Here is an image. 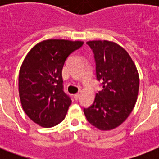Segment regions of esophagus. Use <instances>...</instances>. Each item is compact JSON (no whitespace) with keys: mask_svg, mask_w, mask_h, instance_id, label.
I'll return each mask as SVG.
<instances>
[{"mask_svg":"<svg viewBox=\"0 0 159 159\" xmlns=\"http://www.w3.org/2000/svg\"><path fill=\"white\" fill-rule=\"evenodd\" d=\"M79 97H80V94H79V93H77V94H75V95H74L75 100H78V98H79Z\"/></svg>","mask_w":159,"mask_h":159,"instance_id":"esophagus-1","label":"esophagus"}]
</instances>
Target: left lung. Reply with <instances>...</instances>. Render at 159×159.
Instances as JSON below:
<instances>
[{
    "label": "left lung",
    "mask_w": 159,
    "mask_h": 159,
    "mask_svg": "<svg viewBox=\"0 0 159 159\" xmlns=\"http://www.w3.org/2000/svg\"><path fill=\"white\" fill-rule=\"evenodd\" d=\"M87 43L94 53L97 77L102 82V90L83 111L96 128L111 130L120 125L134 107L139 88L138 70L128 52L118 43L108 40Z\"/></svg>",
    "instance_id": "8db88e82"
}]
</instances>
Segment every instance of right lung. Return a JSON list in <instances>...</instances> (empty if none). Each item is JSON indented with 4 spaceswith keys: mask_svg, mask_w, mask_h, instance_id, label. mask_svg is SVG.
I'll return each instance as SVG.
<instances>
[{
    "mask_svg": "<svg viewBox=\"0 0 159 159\" xmlns=\"http://www.w3.org/2000/svg\"><path fill=\"white\" fill-rule=\"evenodd\" d=\"M83 41L46 39L26 55L19 73V96L25 113L50 128L64 120L72 100L62 90V70L70 53Z\"/></svg>",
    "mask_w": 159,
    "mask_h": 159,
    "instance_id": "1",
    "label": "right lung"
}]
</instances>
